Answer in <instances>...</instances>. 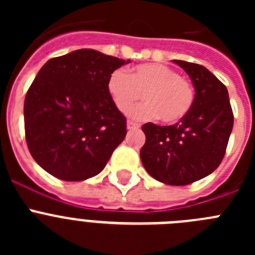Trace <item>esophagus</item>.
<instances>
[{
    "mask_svg": "<svg viewBox=\"0 0 255 255\" xmlns=\"http://www.w3.org/2000/svg\"><path fill=\"white\" fill-rule=\"evenodd\" d=\"M139 129V124L132 123V121H128V130H136Z\"/></svg>",
    "mask_w": 255,
    "mask_h": 255,
    "instance_id": "1",
    "label": "esophagus"
}]
</instances>
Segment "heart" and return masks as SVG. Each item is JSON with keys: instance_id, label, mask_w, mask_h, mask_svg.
Masks as SVG:
<instances>
[{"instance_id": "b5f03b06", "label": "heart", "mask_w": 255, "mask_h": 255, "mask_svg": "<svg viewBox=\"0 0 255 255\" xmlns=\"http://www.w3.org/2000/svg\"><path fill=\"white\" fill-rule=\"evenodd\" d=\"M108 92L117 110L131 111L141 94L144 105L132 111V117L152 120L159 117L164 124H175L189 114L194 105V89L172 67L162 64H141L131 73L115 70L108 79Z\"/></svg>"}]
</instances>
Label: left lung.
Instances as JSON below:
<instances>
[{"label": "left lung", "instance_id": "left-lung-1", "mask_svg": "<svg viewBox=\"0 0 255 255\" xmlns=\"http://www.w3.org/2000/svg\"><path fill=\"white\" fill-rule=\"evenodd\" d=\"M195 88L194 105L175 125L141 126L144 168L167 185H188L208 176L224 159L234 126L233 108L225 84L202 65L173 60Z\"/></svg>", "mask_w": 255, "mask_h": 255}]
</instances>
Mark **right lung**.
I'll list each match as a JSON object with an SVG mask.
<instances>
[{
	"label": "right lung",
	"instance_id": "obj_1",
	"mask_svg": "<svg viewBox=\"0 0 255 255\" xmlns=\"http://www.w3.org/2000/svg\"><path fill=\"white\" fill-rule=\"evenodd\" d=\"M130 62L83 48L51 58L29 87L24 126L29 152L65 181L101 172L126 136V119L108 92L115 70Z\"/></svg>",
	"mask_w": 255,
	"mask_h": 255
}]
</instances>
